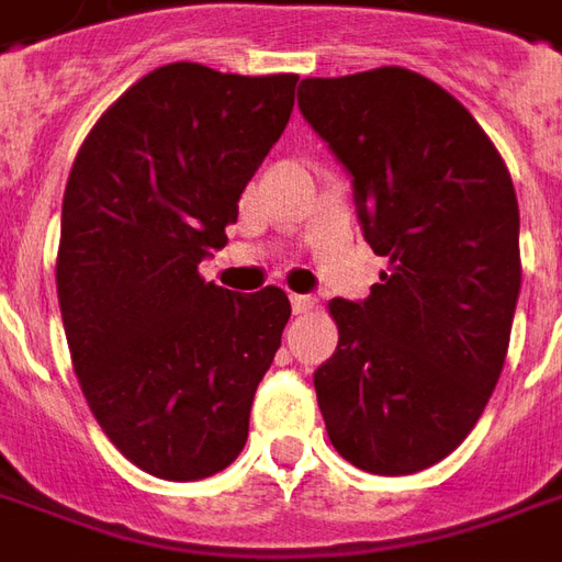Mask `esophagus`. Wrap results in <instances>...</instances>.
Here are the masks:
<instances>
[{"mask_svg":"<svg viewBox=\"0 0 562 562\" xmlns=\"http://www.w3.org/2000/svg\"><path fill=\"white\" fill-rule=\"evenodd\" d=\"M316 297L313 294H292V310L297 313V316H304V313H310V310H316Z\"/></svg>","mask_w":562,"mask_h":562,"instance_id":"obj_1","label":"esophagus"}]
</instances>
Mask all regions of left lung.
I'll return each mask as SVG.
<instances>
[{"label":"left lung","instance_id":"8db88e82","mask_svg":"<svg viewBox=\"0 0 562 562\" xmlns=\"http://www.w3.org/2000/svg\"><path fill=\"white\" fill-rule=\"evenodd\" d=\"M297 109L390 258L364 301L328 304L340 340L313 374L325 429L362 472H423L465 441L505 364L520 294L512 176L469 109L402 66L304 78Z\"/></svg>","mask_w":562,"mask_h":562}]
</instances>
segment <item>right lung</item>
Listing matches in <instances>:
<instances>
[{"label":"right lung","instance_id":"1","mask_svg":"<svg viewBox=\"0 0 562 562\" xmlns=\"http://www.w3.org/2000/svg\"><path fill=\"white\" fill-rule=\"evenodd\" d=\"M297 76L170 63L139 78L78 151L60 218L57 297L78 383L109 441L164 481L227 469L292 304L198 265L280 139Z\"/></svg>","mask_w":562,"mask_h":562}]
</instances>
